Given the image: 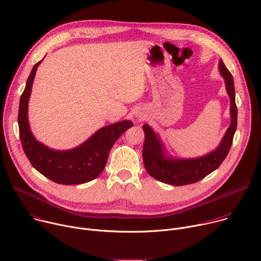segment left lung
<instances>
[{"instance_id":"1","label":"left lung","mask_w":261,"mask_h":261,"mask_svg":"<svg viewBox=\"0 0 261 261\" xmlns=\"http://www.w3.org/2000/svg\"><path fill=\"white\" fill-rule=\"evenodd\" d=\"M220 73L225 79L226 89L230 97L231 124L223 137L220 146L202 157L191 159H177L167 156L164 146L158 135L150 126H143L145 143L143 149V160L146 171L156 180L181 186L196 183L217 170L227 157L232 146L233 136L238 127V107L235 104V89L231 73L225 66L223 60L219 62Z\"/></svg>"}]
</instances>
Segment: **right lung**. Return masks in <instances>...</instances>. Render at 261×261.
Listing matches in <instances>:
<instances>
[{"label": "right lung", "instance_id": "obj_1", "mask_svg": "<svg viewBox=\"0 0 261 261\" xmlns=\"http://www.w3.org/2000/svg\"><path fill=\"white\" fill-rule=\"evenodd\" d=\"M40 62L33 66L19 100L17 122L22 150L32 167L55 183L74 185L89 182L103 172L110 149L133 123L123 121L103 127L85 143L72 150L55 151L43 146L34 138L28 122V102Z\"/></svg>", "mask_w": 261, "mask_h": 261}]
</instances>
